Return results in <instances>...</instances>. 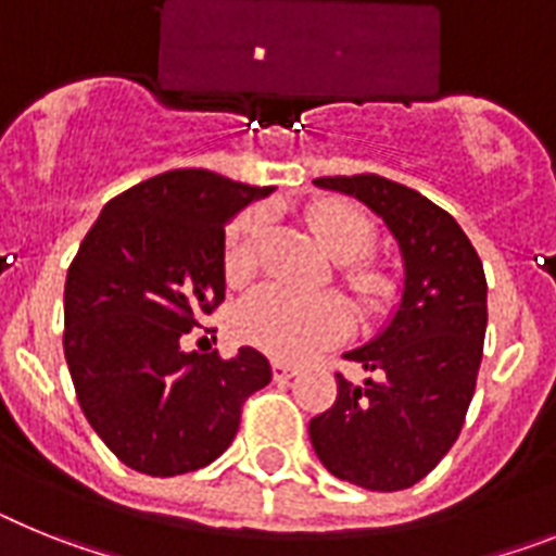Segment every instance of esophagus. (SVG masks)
<instances>
[{
	"instance_id": "esophagus-1",
	"label": "esophagus",
	"mask_w": 556,
	"mask_h": 556,
	"mask_svg": "<svg viewBox=\"0 0 556 556\" xmlns=\"http://www.w3.org/2000/svg\"><path fill=\"white\" fill-rule=\"evenodd\" d=\"M271 371H274V380H279V383H282V380H291L293 375H299V366L285 364V361H274Z\"/></svg>"
}]
</instances>
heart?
I'll use <instances>...</instances> for the list:
<instances>
[{
    "mask_svg": "<svg viewBox=\"0 0 556 556\" xmlns=\"http://www.w3.org/2000/svg\"><path fill=\"white\" fill-rule=\"evenodd\" d=\"M307 224L332 260L341 263V277L366 305H378L392 293V277L383 265L364 257L375 238V224L361 206L344 198H321L307 210ZM265 229L260 206L240 212L224 238V271L229 282H245L257 268V249ZM352 313L344 299L321 293L307 296L291 288L268 285L235 313V332L243 344L282 361H302L336 344L350 332Z\"/></svg>",
    "mask_w": 556,
    "mask_h": 556,
    "instance_id": "1",
    "label": "heart"
}]
</instances>
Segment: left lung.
<instances>
[{
	"label": "left lung",
	"mask_w": 556,
	"mask_h": 556,
	"mask_svg": "<svg viewBox=\"0 0 556 556\" xmlns=\"http://www.w3.org/2000/svg\"><path fill=\"white\" fill-rule=\"evenodd\" d=\"M313 185L369 206L403 257V296L389 325L344 352L375 378L355 386L336 375V403L307 425L313 451L336 479L405 490L442 462L465 425L484 352V265L453 215L412 187L375 173Z\"/></svg>",
	"instance_id": "1"
}]
</instances>
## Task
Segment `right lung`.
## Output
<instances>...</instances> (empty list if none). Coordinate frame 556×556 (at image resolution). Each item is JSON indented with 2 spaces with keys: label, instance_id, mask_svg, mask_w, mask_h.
Listing matches in <instances>:
<instances>
[{
  "label": "right lung",
  "instance_id": "obj_1",
  "mask_svg": "<svg viewBox=\"0 0 556 556\" xmlns=\"http://www.w3.org/2000/svg\"><path fill=\"white\" fill-rule=\"evenodd\" d=\"M274 187L167 170L103 206L66 274L64 355L77 403L109 451L144 476L206 467L231 445L263 352L181 346L224 302L226 224Z\"/></svg>",
  "mask_w": 556,
  "mask_h": 556
}]
</instances>
